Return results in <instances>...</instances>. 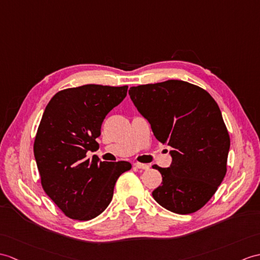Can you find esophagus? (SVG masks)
Wrapping results in <instances>:
<instances>
[{
  "label": "esophagus",
  "instance_id": "esophagus-1",
  "mask_svg": "<svg viewBox=\"0 0 260 260\" xmlns=\"http://www.w3.org/2000/svg\"><path fill=\"white\" fill-rule=\"evenodd\" d=\"M134 166L136 168H140V170H148L149 166L147 164H142V162H135Z\"/></svg>",
  "mask_w": 260,
  "mask_h": 260
}]
</instances>
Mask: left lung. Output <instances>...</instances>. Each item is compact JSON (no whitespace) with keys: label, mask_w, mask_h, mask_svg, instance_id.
Returning <instances> with one entry per match:
<instances>
[{"label":"left lung","mask_w":260,"mask_h":260,"mask_svg":"<svg viewBox=\"0 0 260 260\" xmlns=\"http://www.w3.org/2000/svg\"><path fill=\"white\" fill-rule=\"evenodd\" d=\"M128 93L155 137L173 147L170 167L153 166L162 177L154 199L173 213L197 212L227 172L231 138L218 105L202 87L177 80L133 86Z\"/></svg>","instance_id":"1"}]
</instances>
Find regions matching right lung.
<instances>
[{"instance_id": "1", "label": "right lung", "mask_w": 260, "mask_h": 260, "mask_svg": "<svg viewBox=\"0 0 260 260\" xmlns=\"http://www.w3.org/2000/svg\"><path fill=\"white\" fill-rule=\"evenodd\" d=\"M128 86L95 84L59 90L48 102L34 141V156L46 195L64 215L89 220L110 205L114 186L131 162L100 161L96 150L105 116L122 102Z\"/></svg>"}]
</instances>
